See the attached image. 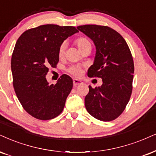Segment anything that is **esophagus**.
Instances as JSON below:
<instances>
[{"label":"esophagus","mask_w":156,"mask_h":156,"mask_svg":"<svg viewBox=\"0 0 156 156\" xmlns=\"http://www.w3.org/2000/svg\"><path fill=\"white\" fill-rule=\"evenodd\" d=\"M73 84H74V87H76L77 85H80V84H82V82L81 80H79L77 79H74L73 80Z\"/></svg>","instance_id":"34e87169"}]
</instances>
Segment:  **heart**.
I'll use <instances>...</instances> for the list:
<instances>
[{
    "label": "heart",
    "mask_w": 156,
    "mask_h": 156,
    "mask_svg": "<svg viewBox=\"0 0 156 156\" xmlns=\"http://www.w3.org/2000/svg\"><path fill=\"white\" fill-rule=\"evenodd\" d=\"M76 45H77L78 48L80 50V51H82V49L84 48L85 47H87V46H89V45H90V41L88 40L87 39H86V38H84V37H81V38H79L76 40ZM65 49H66V43H61V45H60V47H59V50H58V53H59V55L61 56V55H63L64 54V52H65ZM69 72L72 73V74L76 75V76H79V75L80 74V69L79 67L77 66H72L71 67L70 69H69Z\"/></svg>",
    "instance_id": "1"
}]
</instances>
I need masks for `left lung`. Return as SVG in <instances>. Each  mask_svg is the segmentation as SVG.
<instances>
[{
  "instance_id": "obj_1",
  "label": "left lung",
  "mask_w": 156,
  "mask_h": 156,
  "mask_svg": "<svg viewBox=\"0 0 156 156\" xmlns=\"http://www.w3.org/2000/svg\"><path fill=\"white\" fill-rule=\"evenodd\" d=\"M76 28L93 40L96 48L88 76H97L103 81L101 87L89 85L84 98L86 109L98 120H114L124 111L132 94L134 62L131 52L122 36L108 27L87 24Z\"/></svg>"
}]
</instances>
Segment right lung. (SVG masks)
I'll return each instance as SVG.
<instances>
[{
    "label": "right lung",
    "instance_id": "add662e5",
    "mask_svg": "<svg viewBox=\"0 0 156 156\" xmlns=\"http://www.w3.org/2000/svg\"><path fill=\"white\" fill-rule=\"evenodd\" d=\"M76 32L74 27L45 24L27 30L17 40L11 64L13 88L24 110L34 118L49 120L63 110L72 79L63 74L50 84L45 76L49 66L58 62L61 43Z\"/></svg>",
    "mask_w": 156,
    "mask_h": 156
}]
</instances>
